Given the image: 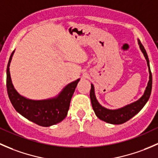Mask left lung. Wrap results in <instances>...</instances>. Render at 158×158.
Wrapping results in <instances>:
<instances>
[{"label":"left lung","mask_w":158,"mask_h":158,"mask_svg":"<svg viewBox=\"0 0 158 158\" xmlns=\"http://www.w3.org/2000/svg\"><path fill=\"white\" fill-rule=\"evenodd\" d=\"M138 44H139L140 49L141 52L144 54L146 60H147V64L148 66V70H149V81H148V86L146 87L144 93L138 101L132 102L131 104L125 106L121 109L111 110L108 109L106 108L103 107L98 103L97 101L96 97L95 95V89H94V85L91 84V90H90V99L92 102V109L95 111L97 117L101 120L107 122L109 124H113V125H120L126 122L127 121L130 120L132 117L138 114L142 108L145 106L150 98V95L151 93V89H152V75H151V69H150L149 64V59H148L147 52L145 49L141 44V41L138 40Z\"/></svg>","instance_id":"obj_1"}]
</instances>
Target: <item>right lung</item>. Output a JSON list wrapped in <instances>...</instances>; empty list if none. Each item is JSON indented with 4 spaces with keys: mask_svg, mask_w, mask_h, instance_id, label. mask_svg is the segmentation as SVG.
<instances>
[{
    "mask_svg": "<svg viewBox=\"0 0 158 158\" xmlns=\"http://www.w3.org/2000/svg\"><path fill=\"white\" fill-rule=\"evenodd\" d=\"M14 52L7 67V90L11 104L18 113L36 125L49 127L62 122L67 115L70 101L79 79L68 84L57 96L44 100H33L20 95L11 81L10 66Z\"/></svg>",
    "mask_w": 158,
    "mask_h": 158,
    "instance_id": "right-lung-1",
    "label": "right lung"
}]
</instances>
